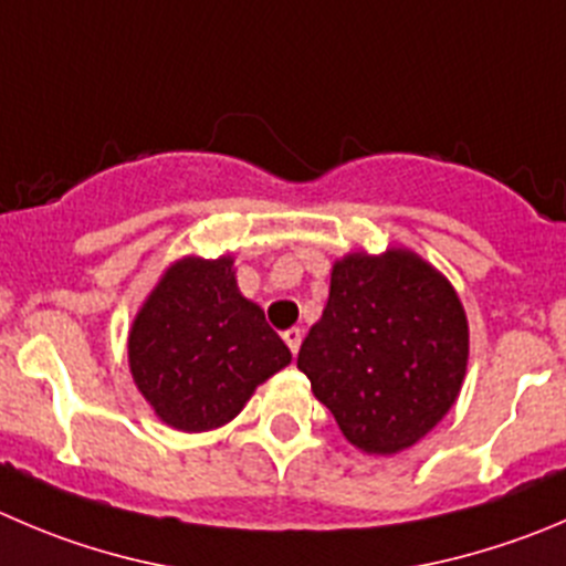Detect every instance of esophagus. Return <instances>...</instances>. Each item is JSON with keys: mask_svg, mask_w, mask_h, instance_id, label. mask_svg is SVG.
Segmentation results:
<instances>
[{"mask_svg": "<svg viewBox=\"0 0 566 566\" xmlns=\"http://www.w3.org/2000/svg\"><path fill=\"white\" fill-rule=\"evenodd\" d=\"M283 342H286L289 349L297 355L300 344H303V331H300V327H289V331H283Z\"/></svg>", "mask_w": 566, "mask_h": 566, "instance_id": "1", "label": "esophagus"}]
</instances>
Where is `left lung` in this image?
<instances>
[{
	"instance_id": "obj_1",
	"label": "left lung",
	"mask_w": 566,
	"mask_h": 566,
	"mask_svg": "<svg viewBox=\"0 0 566 566\" xmlns=\"http://www.w3.org/2000/svg\"><path fill=\"white\" fill-rule=\"evenodd\" d=\"M470 325L450 280L411 250L349 252L333 263L322 319L297 367L349 444L411 448L459 400Z\"/></svg>"
}]
</instances>
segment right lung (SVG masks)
Here are the masks:
<instances>
[{"mask_svg": "<svg viewBox=\"0 0 566 566\" xmlns=\"http://www.w3.org/2000/svg\"><path fill=\"white\" fill-rule=\"evenodd\" d=\"M127 355L144 400L186 433L228 424L263 380L292 364L261 305L239 292L230 255L171 263L133 319Z\"/></svg>", "mask_w": 566, "mask_h": 566, "instance_id": "add662e5", "label": "right lung"}]
</instances>
